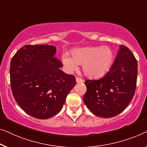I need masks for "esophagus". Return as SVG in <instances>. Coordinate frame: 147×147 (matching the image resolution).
Masks as SVG:
<instances>
[{"label": "esophagus", "mask_w": 147, "mask_h": 147, "mask_svg": "<svg viewBox=\"0 0 147 147\" xmlns=\"http://www.w3.org/2000/svg\"><path fill=\"white\" fill-rule=\"evenodd\" d=\"M76 82H78V83H80V82H84V80L82 79V78H80L76 77Z\"/></svg>", "instance_id": "1"}]
</instances>
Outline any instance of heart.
<instances>
[{"instance_id":"obj_1","label":"heart","mask_w":147,"mask_h":147,"mask_svg":"<svg viewBox=\"0 0 147 147\" xmlns=\"http://www.w3.org/2000/svg\"><path fill=\"white\" fill-rule=\"evenodd\" d=\"M114 60V53L107 46L88 47L76 49L71 56L64 53L62 61L68 71L77 69L78 65H82V71L87 77L98 78L110 69Z\"/></svg>"}]
</instances>
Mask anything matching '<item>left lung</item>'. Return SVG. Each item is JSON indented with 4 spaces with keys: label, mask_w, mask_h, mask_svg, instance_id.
Masks as SVG:
<instances>
[{
    "label": "left lung",
    "mask_w": 147,
    "mask_h": 147,
    "mask_svg": "<svg viewBox=\"0 0 147 147\" xmlns=\"http://www.w3.org/2000/svg\"><path fill=\"white\" fill-rule=\"evenodd\" d=\"M137 61L124 45L119 47L109 71L99 80H86L84 102L97 117L111 118L127 108L135 94Z\"/></svg>",
    "instance_id": "1"
}]
</instances>
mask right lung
<instances>
[{"instance_id": "1", "label": "right lung", "mask_w": 147, "mask_h": 147, "mask_svg": "<svg viewBox=\"0 0 147 147\" xmlns=\"http://www.w3.org/2000/svg\"><path fill=\"white\" fill-rule=\"evenodd\" d=\"M51 45H25L12 57L11 89L22 110L38 119L60 112L76 84L75 77L61 70L63 64Z\"/></svg>"}]
</instances>
